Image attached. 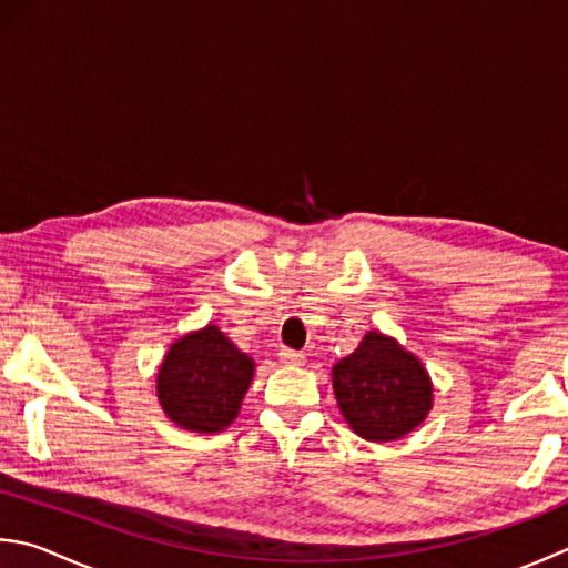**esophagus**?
<instances>
[{
  "label": "esophagus",
  "instance_id": "34e87169",
  "mask_svg": "<svg viewBox=\"0 0 568 568\" xmlns=\"http://www.w3.org/2000/svg\"><path fill=\"white\" fill-rule=\"evenodd\" d=\"M277 359H281L285 366H300L303 364V354L295 349H281L277 352Z\"/></svg>",
  "mask_w": 568,
  "mask_h": 568
}]
</instances>
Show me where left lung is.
<instances>
[{"mask_svg":"<svg viewBox=\"0 0 568 568\" xmlns=\"http://www.w3.org/2000/svg\"><path fill=\"white\" fill-rule=\"evenodd\" d=\"M332 388L349 428L372 443L408 436L433 408L426 366L379 329L366 332L357 349L332 366Z\"/></svg>","mask_w":568,"mask_h":568,"instance_id":"obj_1","label":"left lung"}]
</instances>
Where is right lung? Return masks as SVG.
Wrapping results in <instances>:
<instances>
[{"label":"right lung","instance_id":"1","mask_svg":"<svg viewBox=\"0 0 568 568\" xmlns=\"http://www.w3.org/2000/svg\"><path fill=\"white\" fill-rule=\"evenodd\" d=\"M255 374V362L216 325L186 332L166 349L158 369V402L184 430H226Z\"/></svg>","mask_w":568,"mask_h":568}]
</instances>
